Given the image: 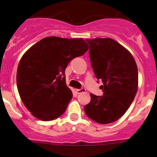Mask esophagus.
Listing matches in <instances>:
<instances>
[{
    "label": "esophagus",
    "mask_w": 157,
    "mask_h": 157,
    "mask_svg": "<svg viewBox=\"0 0 157 157\" xmlns=\"http://www.w3.org/2000/svg\"><path fill=\"white\" fill-rule=\"evenodd\" d=\"M86 91V90H85L84 88H81V89H77V93H83V92Z\"/></svg>",
    "instance_id": "34e87169"
}]
</instances>
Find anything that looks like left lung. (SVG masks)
I'll use <instances>...</instances> for the list:
<instances>
[{
    "label": "left lung",
    "instance_id": "1",
    "mask_svg": "<svg viewBox=\"0 0 157 157\" xmlns=\"http://www.w3.org/2000/svg\"><path fill=\"white\" fill-rule=\"evenodd\" d=\"M90 45L91 66L103 85L102 96L90 93L91 101L84 106L86 115L99 124H109L126 112L137 91L138 72L131 54L109 38L86 39Z\"/></svg>",
    "mask_w": 157,
    "mask_h": 157
}]
</instances>
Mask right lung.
<instances>
[{
    "label": "right lung",
    "instance_id": "obj_1",
    "mask_svg": "<svg viewBox=\"0 0 157 157\" xmlns=\"http://www.w3.org/2000/svg\"><path fill=\"white\" fill-rule=\"evenodd\" d=\"M83 39L44 38L23 55L19 63L17 85L26 109L42 121H52L66 111L72 92L65 82L70 61L87 52Z\"/></svg>",
    "mask_w": 157,
    "mask_h": 157
}]
</instances>
